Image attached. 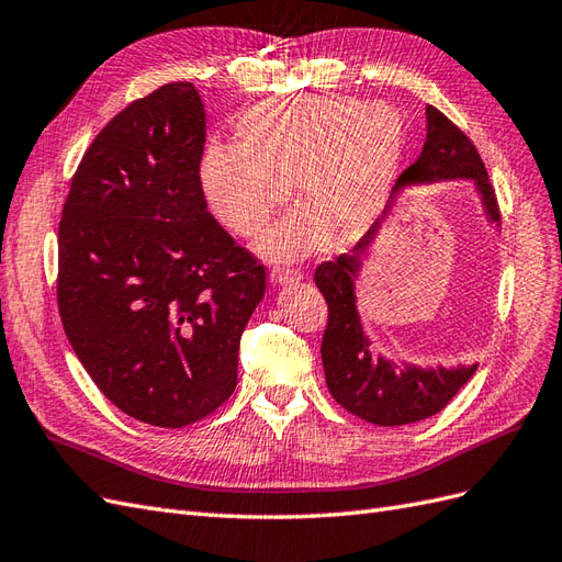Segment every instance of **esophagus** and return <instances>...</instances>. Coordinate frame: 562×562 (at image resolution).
Masks as SVG:
<instances>
[{"label":"esophagus","mask_w":562,"mask_h":562,"mask_svg":"<svg viewBox=\"0 0 562 562\" xmlns=\"http://www.w3.org/2000/svg\"><path fill=\"white\" fill-rule=\"evenodd\" d=\"M270 280H272V284H280V286H286V284H292V282H299L301 280V272H296V270H292V268H272V272H270Z\"/></svg>","instance_id":"1"}]
</instances>
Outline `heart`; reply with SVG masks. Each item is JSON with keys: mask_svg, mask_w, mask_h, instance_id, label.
<instances>
[{"mask_svg": "<svg viewBox=\"0 0 562 562\" xmlns=\"http://www.w3.org/2000/svg\"><path fill=\"white\" fill-rule=\"evenodd\" d=\"M237 149L209 144L196 180L209 211L237 237L261 235L294 190L304 204L258 241L270 261H299L327 239H347L384 209L404 156L406 125L386 102L351 97L268 99L241 113Z\"/></svg>", "mask_w": 562, "mask_h": 562, "instance_id": "obj_1", "label": "heart"}]
</instances>
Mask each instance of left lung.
Instances as JSON below:
<instances>
[{
    "label": "left lung",
    "instance_id": "8db88e82",
    "mask_svg": "<svg viewBox=\"0 0 562 562\" xmlns=\"http://www.w3.org/2000/svg\"><path fill=\"white\" fill-rule=\"evenodd\" d=\"M427 137L418 156L394 187V196L413 187L439 182H470L482 201L488 225L501 227L494 187L474 144L435 106L425 109ZM392 196V199H394ZM356 244L351 254L327 261L315 270V284L323 292L329 318L323 335V368L329 394L349 413L372 425L396 427L420 423L439 413L458 394L480 363L418 366L398 361L386 353H372L370 335L358 311L356 282L361 278L366 256L375 247L382 223Z\"/></svg>",
    "mask_w": 562,
    "mask_h": 562
}]
</instances>
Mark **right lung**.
<instances>
[{"mask_svg": "<svg viewBox=\"0 0 562 562\" xmlns=\"http://www.w3.org/2000/svg\"><path fill=\"white\" fill-rule=\"evenodd\" d=\"M204 142L192 82L137 99L85 151L59 225L70 347L113 406L156 427L196 423L235 392L266 294V268L206 211Z\"/></svg>", "mask_w": 562, "mask_h": 562, "instance_id": "add662e5", "label": "right lung"}]
</instances>
